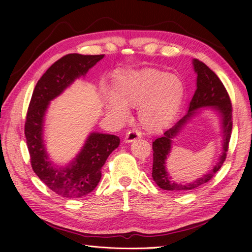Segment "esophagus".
I'll return each instance as SVG.
<instances>
[{
  "mask_svg": "<svg viewBox=\"0 0 252 252\" xmlns=\"http://www.w3.org/2000/svg\"><path fill=\"white\" fill-rule=\"evenodd\" d=\"M141 137V132L138 130H132V131H129L126 134V137H125V142L126 143H132L134 142L135 140H137V138Z\"/></svg>",
  "mask_w": 252,
  "mask_h": 252,
  "instance_id": "34e87169",
  "label": "esophagus"
}]
</instances>
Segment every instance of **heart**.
<instances>
[{"label": "heart", "mask_w": 252, "mask_h": 252, "mask_svg": "<svg viewBox=\"0 0 252 252\" xmlns=\"http://www.w3.org/2000/svg\"><path fill=\"white\" fill-rule=\"evenodd\" d=\"M184 96V83L173 73L155 69L129 71L118 77L114 94L106 92V111L118 120L129 117L127 106H138V120L149 131L167 126L178 112Z\"/></svg>", "instance_id": "obj_1"}]
</instances>
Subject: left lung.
Returning a JSON list of instances; mask_svg holds the SVG:
<instances>
[{
  "label": "left lung",
  "instance_id": "left-lung-1",
  "mask_svg": "<svg viewBox=\"0 0 252 252\" xmlns=\"http://www.w3.org/2000/svg\"><path fill=\"white\" fill-rule=\"evenodd\" d=\"M192 66L197 74L196 91L189 103L187 114L175 125L165 131L163 134L153 142L154 162H153V180L160 189L172 190L175 192H186L194 190L198 187L206 184L215 175L223 162L225 161L229 138L232 133V104L229 96L224 88L221 80L210 68L198 60H192ZM210 108L215 110L221 120V136H222V153L218 162L207 175L187 184V182H175L166 171L165 161L172 148V140L177 136L181 129L190 121L198 109Z\"/></svg>",
  "mask_w": 252,
  "mask_h": 252
}]
</instances>
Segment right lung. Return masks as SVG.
<instances>
[{"mask_svg":"<svg viewBox=\"0 0 252 252\" xmlns=\"http://www.w3.org/2000/svg\"><path fill=\"white\" fill-rule=\"evenodd\" d=\"M104 55L68 54L47 69L37 81L27 112L25 135L31 165L39 179L57 195L79 198L92 191L101 178V168L119 146L120 138L99 132L90 133L81 151L65 167L50 160L43 140L44 121L51 100L84 77Z\"/></svg>","mask_w":252,"mask_h":252,"instance_id":"right-lung-1","label":"right lung"}]
</instances>
